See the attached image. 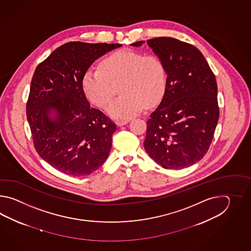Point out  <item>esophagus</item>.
<instances>
[{"label": "esophagus", "instance_id": "1", "mask_svg": "<svg viewBox=\"0 0 251 251\" xmlns=\"http://www.w3.org/2000/svg\"><path fill=\"white\" fill-rule=\"evenodd\" d=\"M128 122H129L128 120H118V121H116V124H117L118 126H123L125 125H126Z\"/></svg>", "mask_w": 251, "mask_h": 251}]
</instances>
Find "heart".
Listing matches in <instances>:
<instances>
[{
    "mask_svg": "<svg viewBox=\"0 0 251 251\" xmlns=\"http://www.w3.org/2000/svg\"><path fill=\"white\" fill-rule=\"evenodd\" d=\"M165 66L158 56L131 50L111 53L99 69L87 70L81 85L89 101L106 108L119 91L122 93L107 108L110 117L133 118L144 106L152 107L165 91Z\"/></svg>",
    "mask_w": 251,
    "mask_h": 251,
    "instance_id": "1",
    "label": "heart"
}]
</instances>
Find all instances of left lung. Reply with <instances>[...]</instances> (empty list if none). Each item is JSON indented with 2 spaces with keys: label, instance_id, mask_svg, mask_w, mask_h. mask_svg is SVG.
Returning <instances> with one entry per match:
<instances>
[{
  "label": "left lung",
  "instance_id": "1",
  "mask_svg": "<svg viewBox=\"0 0 251 251\" xmlns=\"http://www.w3.org/2000/svg\"><path fill=\"white\" fill-rule=\"evenodd\" d=\"M147 45L164 64L167 82L147 121L144 149L164 169L187 168L207 152L218 123L215 76L203 53L188 43L161 37Z\"/></svg>",
  "mask_w": 251,
  "mask_h": 251
}]
</instances>
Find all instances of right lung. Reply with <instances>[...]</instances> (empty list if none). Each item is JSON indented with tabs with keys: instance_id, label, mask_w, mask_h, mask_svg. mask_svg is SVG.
Returning <instances> with one entry per match:
<instances>
[{
	"instance_id": "1",
	"label": "right lung",
	"mask_w": 251,
	"mask_h": 251,
	"mask_svg": "<svg viewBox=\"0 0 251 251\" xmlns=\"http://www.w3.org/2000/svg\"><path fill=\"white\" fill-rule=\"evenodd\" d=\"M121 44L69 42L38 64L27 102L35 149L71 176L90 175L106 161L117 126L91 107L81 80L94 61Z\"/></svg>"
}]
</instances>
